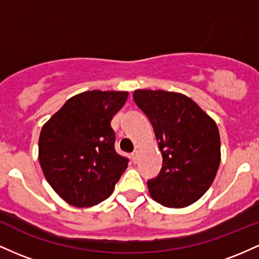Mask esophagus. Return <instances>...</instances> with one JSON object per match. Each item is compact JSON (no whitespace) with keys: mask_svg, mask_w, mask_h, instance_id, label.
Returning <instances> with one entry per match:
<instances>
[{"mask_svg":"<svg viewBox=\"0 0 259 259\" xmlns=\"http://www.w3.org/2000/svg\"><path fill=\"white\" fill-rule=\"evenodd\" d=\"M132 159H133L134 163L138 162V159H139V153H138V151H135V152L132 153Z\"/></svg>","mask_w":259,"mask_h":259,"instance_id":"34e87169","label":"esophagus"}]
</instances>
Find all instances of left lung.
<instances>
[{
    "instance_id": "1",
    "label": "left lung",
    "mask_w": 259,
    "mask_h": 259,
    "mask_svg": "<svg viewBox=\"0 0 259 259\" xmlns=\"http://www.w3.org/2000/svg\"><path fill=\"white\" fill-rule=\"evenodd\" d=\"M133 99L152 124L163 157L151 197L162 206L183 208L200 200L221 163V136L215 121L190 97L163 90H136Z\"/></svg>"
}]
</instances>
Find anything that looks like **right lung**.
<instances>
[{"label":"right lung","mask_w":259,"mask_h":259,"mask_svg":"<svg viewBox=\"0 0 259 259\" xmlns=\"http://www.w3.org/2000/svg\"><path fill=\"white\" fill-rule=\"evenodd\" d=\"M126 91L81 92L42 126L38 160L45 178L65 202L91 207L108 198L129 159L115 152L111 120Z\"/></svg>","instance_id":"1"}]
</instances>
